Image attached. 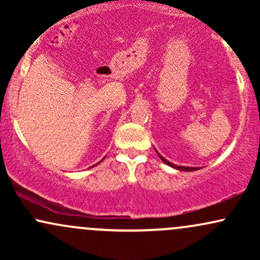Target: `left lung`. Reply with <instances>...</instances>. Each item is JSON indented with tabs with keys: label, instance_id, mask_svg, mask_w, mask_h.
Returning <instances> with one entry per match:
<instances>
[{
	"label": "left lung",
	"instance_id": "8db88e82",
	"mask_svg": "<svg viewBox=\"0 0 260 260\" xmlns=\"http://www.w3.org/2000/svg\"><path fill=\"white\" fill-rule=\"evenodd\" d=\"M156 153H157V151H156ZM157 155H159V157H160L161 160L164 161V162L168 164V165L171 166V168L180 170V171H196V170H198V168H186V166H177V165H174V164H172V162H170V161H168L166 159H164V157L161 156V155H160L159 153H157Z\"/></svg>",
	"mask_w": 260,
	"mask_h": 260
}]
</instances>
